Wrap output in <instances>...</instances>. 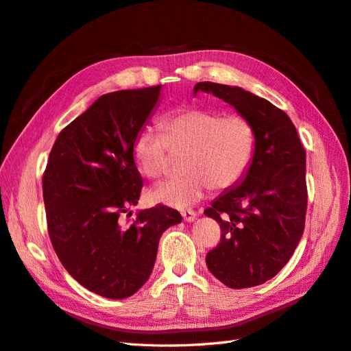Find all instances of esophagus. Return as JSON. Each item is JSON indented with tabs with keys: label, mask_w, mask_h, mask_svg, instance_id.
Returning <instances> with one entry per match:
<instances>
[{
	"label": "esophagus",
	"mask_w": 351,
	"mask_h": 351,
	"mask_svg": "<svg viewBox=\"0 0 351 351\" xmlns=\"http://www.w3.org/2000/svg\"><path fill=\"white\" fill-rule=\"evenodd\" d=\"M182 217L186 222H193L196 219V214L193 210H182Z\"/></svg>",
	"instance_id": "obj_1"
}]
</instances>
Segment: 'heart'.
Listing matches in <instances>:
<instances>
[{"mask_svg": "<svg viewBox=\"0 0 351 351\" xmlns=\"http://www.w3.org/2000/svg\"><path fill=\"white\" fill-rule=\"evenodd\" d=\"M156 127H143L134 137L133 155L139 171L151 180L167 174L169 152H187L182 178L155 187L151 199L173 208H187L212 187L237 186L252 164L254 132L240 114L190 108L167 115Z\"/></svg>", "mask_w": 351, "mask_h": 351, "instance_id": "heart-1", "label": "heart"}]
</instances>
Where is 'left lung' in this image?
Returning <instances> with one entry per match:
<instances>
[{"instance_id": "8db88e82", "label": "left lung", "mask_w": 351, "mask_h": 351, "mask_svg": "<svg viewBox=\"0 0 351 351\" xmlns=\"http://www.w3.org/2000/svg\"><path fill=\"white\" fill-rule=\"evenodd\" d=\"M206 92L246 117L254 154L241 182L205 209L221 227V243L206 254L208 269L230 289L274 278L299 244L306 218V152L290 117L269 101L237 86L199 82Z\"/></svg>"}]
</instances>
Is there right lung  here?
<instances>
[{
	"label": "right lung",
	"mask_w": 351,
	"mask_h": 351,
	"mask_svg": "<svg viewBox=\"0 0 351 351\" xmlns=\"http://www.w3.org/2000/svg\"><path fill=\"white\" fill-rule=\"evenodd\" d=\"M159 92L161 84L102 95L60 132L42 177L58 259L84 289L107 299H125L141 289L162 232L182 222L164 205L139 210L130 226L120 221L141 197L133 143Z\"/></svg>",
	"instance_id": "right-lung-1"
}]
</instances>
